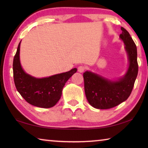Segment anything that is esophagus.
<instances>
[{"mask_svg": "<svg viewBox=\"0 0 148 148\" xmlns=\"http://www.w3.org/2000/svg\"><path fill=\"white\" fill-rule=\"evenodd\" d=\"M85 69H86V67L83 66V65H81V66H78V68H77V71H78V72H80V73H82V72H84Z\"/></svg>", "mask_w": 148, "mask_h": 148, "instance_id": "obj_1", "label": "esophagus"}]
</instances>
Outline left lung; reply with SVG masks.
I'll return each mask as SVG.
<instances>
[{"mask_svg": "<svg viewBox=\"0 0 148 148\" xmlns=\"http://www.w3.org/2000/svg\"><path fill=\"white\" fill-rule=\"evenodd\" d=\"M119 38L125 44L129 67L123 76L111 80L101 75L86 71L84 73L85 93L89 103L97 109H109L129 98L137 77L138 66L136 44L129 32L123 27Z\"/></svg>", "mask_w": 148, "mask_h": 148, "instance_id": "8db88e82", "label": "left lung"}]
</instances>
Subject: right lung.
<instances>
[{
  "label": "right lung",
  "mask_w": 148,
  "mask_h": 148,
  "mask_svg": "<svg viewBox=\"0 0 148 148\" xmlns=\"http://www.w3.org/2000/svg\"><path fill=\"white\" fill-rule=\"evenodd\" d=\"M19 42L13 61L14 84L17 91L30 104L48 108L56 105L61 99L66 82L77 72L72 69L69 72L37 78L28 74L22 68L19 58Z\"/></svg>",
  "instance_id": "right-lung-1"
}]
</instances>
